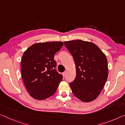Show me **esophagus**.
<instances>
[{
	"mask_svg": "<svg viewBox=\"0 0 125 125\" xmlns=\"http://www.w3.org/2000/svg\"><path fill=\"white\" fill-rule=\"evenodd\" d=\"M66 74H67V72H66V71H65L64 72H63V74H63V76L64 77V76H66Z\"/></svg>",
	"mask_w": 125,
	"mask_h": 125,
	"instance_id": "esophagus-1",
	"label": "esophagus"
}]
</instances>
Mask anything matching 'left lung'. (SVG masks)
<instances>
[{
  "instance_id": "8db88e82",
  "label": "left lung",
  "mask_w": 125,
  "mask_h": 125,
  "mask_svg": "<svg viewBox=\"0 0 125 125\" xmlns=\"http://www.w3.org/2000/svg\"><path fill=\"white\" fill-rule=\"evenodd\" d=\"M74 59L75 80L70 83L73 94L83 102L94 100L108 77L106 56L97 45L90 42L74 40L64 42Z\"/></svg>"
}]
</instances>
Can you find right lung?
Instances as JSON below:
<instances>
[{"mask_svg":"<svg viewBox=\"0 0 125 125\" xmlns=\"http://www.w3.org/2000/svg\"><path fill=\"white\" fill-rule=\"evenodd\" d=\"M63 45V42L38 43L23 53L21 73L23 82L31 97L46 99L56 92L63 76L57 72L54 54Z\"/></svg>","mask_w":125,"mask_h":125,"instance_id":"1","label":"right lung"}]
</instances>
